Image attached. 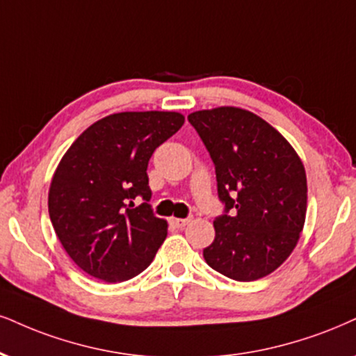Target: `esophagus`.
<instances>
[{
    "mask_svg": "<svg viewBox=\"0 0 356 356\" xmlns=\"http://www.w3.org/2000/svg\"><path fill=\"white\" fill-rule=\"evenodd\" d=\"M170 222L177 227H185L188 222H191V218H171Z\"/></svg>",
    "mask_w": 356,
    "mask_h": 356,
    "instance_id": "1",
    "label": "esophagus"
}]
</instances>
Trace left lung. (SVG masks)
Wrapping results in <instances>:
<instances>
[{
	"instance_id": "1",
	"label": "left lung",
	"mask_w": 356,
	"mask_h": 356,
	"mask_svg": "<svg viewBox=\"0 0 356 356\" xmlns=\"http://www.w3.org/2000/svg\"><path fill=\"white\" fill-rule=\"evenodd\" d=\"M188 120L213 158L226 204L213 222L216 236L204 261L239 282L266 277L291 256L304 229V163L274 127L244 108L198 111Z\"/></svg>"
}]
</instances>
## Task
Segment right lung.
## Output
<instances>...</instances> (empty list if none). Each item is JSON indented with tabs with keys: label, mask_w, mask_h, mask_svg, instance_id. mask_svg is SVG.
<instances>
[{
	"label": "right lung",
	"mask_w": 356,
	"mask_h": 356,
	"mask_svg": "<svg viewBox=\"0 0 356 356\" xmlns=\"http://www.w3.org/2000/svg\"><path fill=\"white\" fill-rule=\"evenodd\" d=\"M185 124L178 112H120L92 124L60 158L47 208L60 244L82 270L124 282L152 264L168 225L153 216L148 160Z\"/></svg>",
	"instance_id": "right-lung-1"
}]
</instances>
